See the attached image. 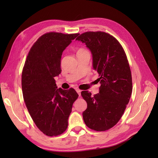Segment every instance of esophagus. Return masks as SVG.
Listing matches in <instances>:
<instances>
[{"instance_id": "obj_1", "label": "esophagus", "mask_w": 158, "mask_h": 158, "mask_svg": "<svg viewBox=\"0 0 158 158\" xmlns=\"http://www.w3.org/2000/svg\"><path fill=\"white\" fill-rule=\"evenodd\" d=\"M76 92H77V93L78 94L79 96L80 97V96H81V90H80V89H76Z\"/></svg>"}]
</instances>
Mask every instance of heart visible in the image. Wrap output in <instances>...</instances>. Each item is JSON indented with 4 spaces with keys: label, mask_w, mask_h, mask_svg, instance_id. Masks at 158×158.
Returning a JSON list of instances; mask_svg holds the SVG:
<instances>
[{
    "label": "heart",
    "mask_w": 158,
    "mask_h": 158,
    "mask_svg": "<svg viewBox=\"0 0 158 158\" xmlns=\"http://www.w3.org/2000/svg\"><path fill=\"white\" fill-rule=\"evenodd\" d=\"M82 51H86V50L84 48H80L78 51V52H82Z\"/></svg>",
    "instance_id": "heart-1"
}]
</instances>
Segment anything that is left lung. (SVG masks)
<instances>
[{
	"label": "left lung",
	"instance_id": "obj_1",
	"mask_svg": "<svg viewBox=\"0 0 158 158\" xmlns=\"http://www.w3.org/2000/svg\"><path fill=\"white\" fill-rule=\"evenodd\" d=\"M76 40L85 44L92 55L94 69L101 81L99 93L81 95L87 103L82 113L86 125L97 131L113 127L121 118L132 91L131 72L126 54L118 41L106 32H86Z\"/></svg>",
	"mask_w": 158,
	"mask_h": 158
}]
</instances>
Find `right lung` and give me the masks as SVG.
Instances as JSON below:
<instances>
[{
    "label": "right lung",
    "mask_w": 158,
    "mask_h": 158,
    "mask_svg": "<svg viewBox=\"0 0 158 158\" xmlns=\"http://www.w3.org/2000/svg\"><path fill=\"white\" fill-rule=\"evenodd\" d=\"M79 34L51 32L40 37L30 49L22 73L25 103L38 128L47 136H58L68 127L72 105L79 95L73 88H58L64 50Z\"/></svg>",
    "instance_id": "add662e5"
}]
</instances>
